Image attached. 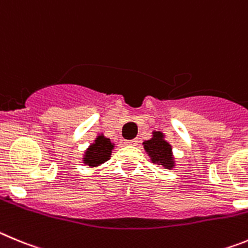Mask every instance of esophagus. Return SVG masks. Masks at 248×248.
<instances>
[{
    "mask_svg": "<svg viewBox=\"0 0 248 248\" xmlns=\"http://www.w3.org/2000/svg\"><path fill=\"white\" fill-rule=\"evenodd\" d=\"M138 140H126L124 142V144H127V146H136L137 144Z\"/></svg>",
    "mask_w": 248,
    "mask_h": 248,
    "instance_id": "34e87169",
    "label": "esophagus"
}]
</instances>
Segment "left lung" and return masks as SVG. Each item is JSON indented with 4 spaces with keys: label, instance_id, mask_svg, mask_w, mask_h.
<instances>
[{
    "label": "left lung",
    "instance_id": "1",
    "mask_svg": "<svg viewBox=\"0 0 248 248\" xmlns=\"http://www.w3.org/2000/svg\"><path fill=\"white\" fill-rule=\"evenodd\" d=\"M143 148L153 164L169 170L177 166L173 155V147L168 140H166V135L160 131H152L151 138L143 142Z\"/></svg>",
    "mask_w": 248,
    "mask_h": 248
}]
</instances>
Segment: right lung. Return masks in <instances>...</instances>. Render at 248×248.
<instances>
[{"label":"right lung","mask_w":248,"mask_h":248,"mask_svg":"<svg viewBox=\"0 0 248 248\" xmlns=\"http://www.w3.org/2000/svg\"><path fill=\"white\" fill-rule=\"evenodd\" d=\"M113 148L115 143L111 142L110 138L105 137L104 133H97L93 143L89 144L82 153V163L89 168H97L110 159Z\"/></svg>","instance_id":"right-lung-1"}]
</instances>
